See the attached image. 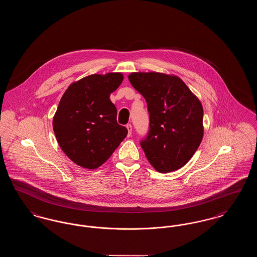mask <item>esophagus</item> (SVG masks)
Instances as JSON below:
<instances>
[{"mask_svg":"<svg viewBox=\"0 0 257 257\" xmlns=\"http://www.w3.org/2000/svg\"><path fill=\"white\" fill-rule=\"evenodd\" d=\"M126 128H127V130H128V136L130 137L131 133H132V125H131V124H127V125H126Z\"/></svg>","mask_w":257,"mask_h":257,"instance_id":"1","label":"esophagus"}]
</instances>
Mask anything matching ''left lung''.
Returning a JSON list of instances; mask_svg holds the SVG:
<instances>
[{
  "instance_id": "left-lung-1",
  "label": "left lung",
  "mask_w": 257,
  "mask_h": 257,
  "mask_svg": "<svg viewBox=\"0 0 257 257\" xmlns=\"http://www.w3.org/2000/svg\"><path fill=\"white\" fill-rule=\"evenodd\" d=\"M128 79L147 103L149 128L140 143L147 160L162 173L179 170L202 141L200 101L176 76L135 72Z\"/></svg>"
}]
</instances>
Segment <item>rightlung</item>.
<instances>
[{
	"mask_svg": "<svg viewBox=\"0 0 257 257\" xmlns=\"http://www.w3.org/2000/svg\"><path fill=\"white\" fill-rule=\"evenodd\" d=\"M122 81L121 73L93 74L71 84L62 95L53 129L62 151L78 166L97 169L127 136L110 100Z\"/></svg>",
	"mask_w": 257,
	"mask_h": 257,
	"instance_id": "1",
	"label": "right lung"
}]
</instances>
